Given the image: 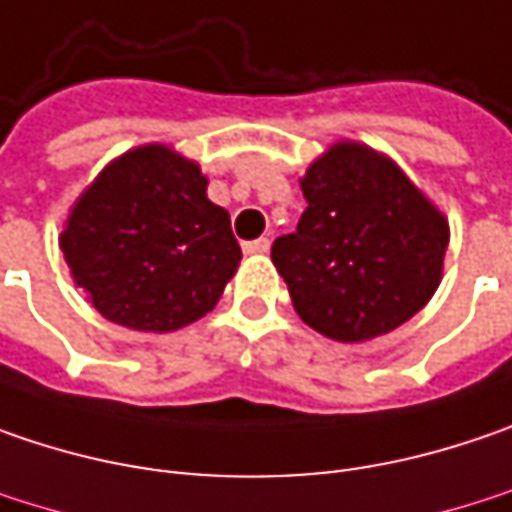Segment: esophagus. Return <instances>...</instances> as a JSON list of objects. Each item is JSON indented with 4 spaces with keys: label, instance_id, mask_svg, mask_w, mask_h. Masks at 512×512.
Instances as JSON below:
<instances>
[{
    "label": "esophagus",
    "instance_id": "esophagus-1",
    "mask_svg": "<svg viewBox=\"0 0 512 512\" xmlns=\"http://www.w3.org/2000/svg\"><path fill=\"white\" fill-rule=\"evenodd\" d=\"M243 252H246V255H263V252H269V240H266V237L249 240V243H243Z\"/></svg>",
    "mask_w": 512,
    "mask_h": 512
}]
</instances>
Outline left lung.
Masks as SVG:
<instances>
[{
  "label": "left lung",
  "instance_id": "8db88e82",
  "mask_svg": "<svg viewBox=\"0 0 512 512\" xmlns=\"http://www.w3.org/2000/svg\"><path fill=\"white\" fill-rule=\"evenodd\" d=\"M307 211L272 243L295 313L327 339L368 342L435 295L449 223L388 156L339 141L301 179Z\"/></svg>",
  "mask_w": 512,
  "mask_h": 512
}]
</instances>
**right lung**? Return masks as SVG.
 I'll list each match as a JSON object with an SVG mask.
<instances>
[{"label":"right lung","instance_id":"obj_1","mask_svg":"<svg viewBox=\"0 0 512 512\" xmlns=\"http://www.w3.org/2000/svg\"><path fill=\"white\" fill-rule=\"evenodd\" d=\"M196 162L144 144L101 170L80 194L60 249L109 321L170 333L211 313L237 272L240 246Z\"/></svg>","mask_w":512,"mask_h":512}]
</instances>
